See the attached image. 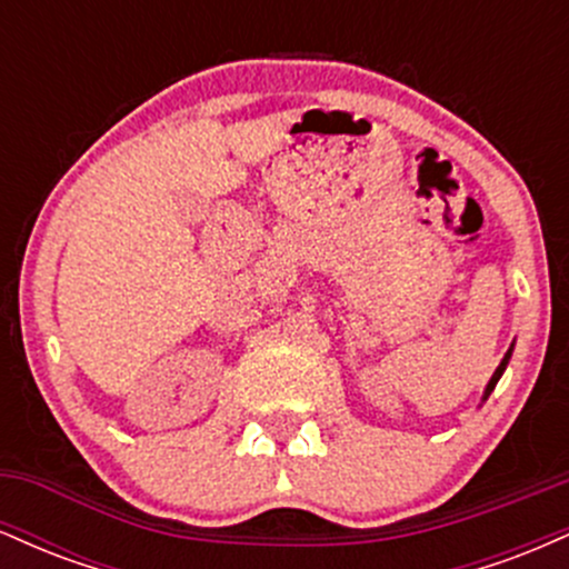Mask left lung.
<instances>
[{"label": "left lung", "instance_id": "1", "mask_svg": "<svg viewBox=\"0 0 569 569\" xmlns=\"http://www.w3.org/2000/svg\"><path fill=\"white\" fill-rule=\"evenodd\" d=\"M511 352H513V345H511V348H508V352H506V356H502L500 367H498V369H495L492 380H489V382H487V388H485V398H481V401H487V398H489V393H492V390H495V385H498V380H500V377H502V371H506V367H508V361H511Z\"/></svg>", "mask_w": 569, "mask_h": 569}]
</instances>
